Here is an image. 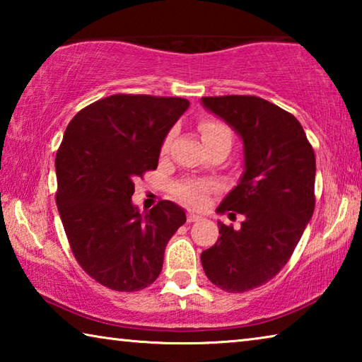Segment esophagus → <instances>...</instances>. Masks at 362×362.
<instances>
[{
  "label": "esophagus",
  "mask_w": 362,
  "mask_h": 362,
  "mask_svg": "<svg viewBox=\"0 0 362 362\" xmlns=\"http://www.w3.org/2000/svg\"><path fill=\"white\" fill-rule=\"evenodd\" d=\"M188 222H198V220H201L203 217L199 216V214H194V212H188Z\"/></svg>",
  "instance_id": "esophagus-1"
}]
</instances>
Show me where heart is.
<instances>
[{"mask_svg":"<svg viewBox=\"0 0 362 362\" xmlns=\"http://www.w3.org/2000/svg\"><path fill=\"white\" fill-rule=\"evenodd\" d=\"M199 131H201V137H203L204 145L214 142V140H228V142H231L230 127L220 121H214V119L203 121L199 124ZM170 140H173V132H169L168 137L164 139L163 146H161L163 153H166L169 150ZM174 192L177 196H180L183 201H187V203L193 206H201L204 204L207 192H209V185L204 182H182V183H177Z\"/></svg>","mask_w":362,"mask_h":362,"instance_id":"b5f03b06","label":"heart"}]
</instances>
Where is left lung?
I'll return each instance as SVG.
<instances>
[{
    "label": "left lung",
    "mask_w": 362,
    "mask_h": 362,
    "mask_svg": "<svg viewBox=\"0 0 362 362\" xmlns=\"http://www.w3.org/2000/svg\"><path fill=\"white\" fill-rule=\"evenodd\" d=\"M203 107L243 140L244 173L217 207L241 214V228L218 222L203 250L206 276L226 292L255 289L276 276L315 211L316 159L297 118L255 95L203 97Z\"/></svg>",
    "instance_id": "1"
}]
</instances>
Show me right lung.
<instances>
[{"instance_id":"add662e5","label":"right lung","mask_w":362,"mask_h":362,"mask_svg":"<svg viewBox=\"0 0 362 362\" xmlns=\"http://www.w3.org/2000/svg\"><path fill=\"white\" fill-rule=\"evenodd\" d=\"M188 107L180 97L116 94L66 127L56 156L57 209L75 259L108 289L155 283L169 240L187 222L173 201L140 212L132 194L134 182L158 168L164 139Z\"/></svg>"}]
</instances>
